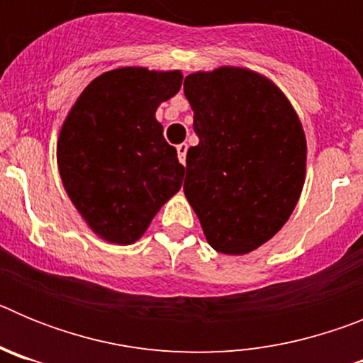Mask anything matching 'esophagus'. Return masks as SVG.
<instances>
[{
	"instance_id": "34e87169",
	"label": "esophagus",
	"mask_w": 363,
	"mask_h": 363,
	"mask_svg": "<svg viewBox=\"0 0 363 363\" xmlns=\"http://www.w3.org/2000/svg\"><path fill=\"white\" fill-rule=\"evenodd\" d=\"M187 149H189L187 143H179V145H176V150H178V158L182 163H185V158H187Z\"/></svg>"
}]
</instances>
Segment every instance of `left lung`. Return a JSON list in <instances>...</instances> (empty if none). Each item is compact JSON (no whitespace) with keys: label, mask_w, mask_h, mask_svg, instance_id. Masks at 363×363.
<instances>
[{"label":"left lung","mask_w":363,"mask_h":363,"mask_svg":"<svg viewBox=\"0 0 363 363\" xmlns=\"http://www.w3.org/2000/svg\"><path fill=\"white\" fill-rule=\"evenodd\" d=\"M196 147L184 192L205 238L247 255L289 220L306 182L307 143L298 114L271 79L240 67L189 74Z\"/></svg>","instance_id":"left-lung-1"}]
</instances>
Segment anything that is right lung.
<instances>
[{
    "mask_svg": "<svg viewBox=\"0 0 363 363\" xmlns=\"http://www.w3.org/2000/svg\"><path fill=\"white\" fill-rule=\"evenodd\" d=\"M182 79L179 70H108L85 86L63 121L60 176L99 238L134 243L182 187L185 167L154 116L179 91Z\"/></svg>",
    "mask_w": 363,
    "mask_h": 363,
    "instance_id": "add662e5",
    "label": "right lung"
}]
</instances>
